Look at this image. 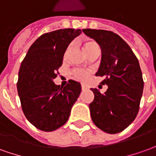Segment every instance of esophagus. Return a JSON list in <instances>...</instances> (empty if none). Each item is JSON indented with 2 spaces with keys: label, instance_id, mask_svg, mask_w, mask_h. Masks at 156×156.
<instances>
[{
  "label": "esophagus",
  "instance_id": "esophagus-1",
  "mask_svg": "<svg viewBox=\"0 0 156 156\" xmlns=\"http://www.w3.org/2000/svg\"><path fill=\"white\" fill-rule=\"evenodd\" d=\"M81 88H82V90H87L88 89V87L86 85H84V84H82L81 85Z\"/></svg>",
  "mask_w": 156,
  "mask_h": 156
}]
</instances>
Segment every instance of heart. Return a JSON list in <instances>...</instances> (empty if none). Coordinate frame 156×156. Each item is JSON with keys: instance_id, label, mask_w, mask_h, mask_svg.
I'll list each match as a JSON object with an SVG mask.
<instances>
[{"instance_id": "obj_1", "label": "heart", "mask_w": 156, "mask_h": 156, "mask_svg": "<svg viewBox=\"0 0 156 156\" xmlns=\"http://www.w3.org/2000/svg\"><path fill=\"white\" fill-rule=\"evenodd\" d=\"M83 49H84V51L86 53V55H88L89 53H90V52L95 50V49H100V47H99V45L95 41H93V40H87L83 43ZM73 74L74 78H76V79H78V80H80V81H85V80L88 79L89 76H90V73L85 71V70H75L73 73Z\"/></svg>"}]
</instances>
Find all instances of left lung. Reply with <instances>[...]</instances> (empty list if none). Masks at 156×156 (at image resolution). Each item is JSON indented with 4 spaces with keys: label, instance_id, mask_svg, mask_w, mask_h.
<instances>
[{
    "label": "left lung",
    "instance_id": "left-lung-1",
    "mask_svg": "<svg viewBox=\"0 0 156 156\" xmlns=\"http://www.w3.org/2000/svg\"><path fill=\"white\" fill-rule=\"evenodd\" d=\"M101 49L100 67L96 76L108 88L104 94L91 89L95 98L90 111L92 121L101 131L115 134L124 131L137 115L144 79L138 60L130 46L119 35L105 30L83 29Z\"/></svg>",
    "mask_w": 156,
    "mask_h": 156
}]
</instances>
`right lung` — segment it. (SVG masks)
I'll list each match as a JSON object with an SVG mask.
<instances>
[{
  "instance_id": "add662e5",
  "label": "right lung",
  "mask_w": 156,
  "mask_h": 156,
  "mask_svg": "<svg viewBox=\"0 0 156 156\" xmlns=\"http://www.w3.org/2000/svg\"><path fill=\"white\" fill-rule=\"evenodd\" d=\"M80 29H60L42 35L23 60L17 89L26 119L37 129L53 131L68 120L71 109L81 92L78 82L69 80L60 88L54 79L70 42Z\"/></svg>"
}]
</instances>
